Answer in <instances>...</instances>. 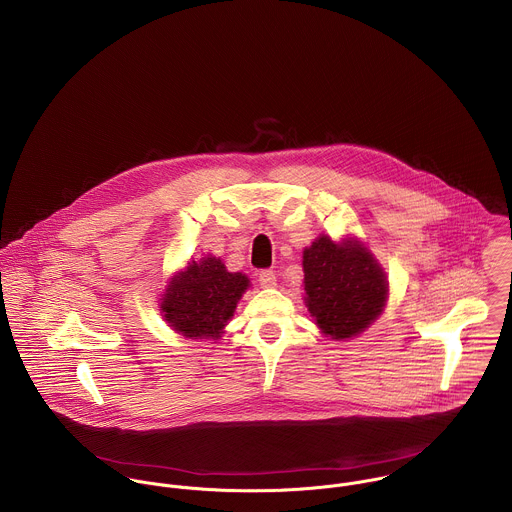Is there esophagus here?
<instances>
[{"label": "esophagus", "mask_w": 512, "mask_h": 512, "mask_svg": "<svg viewBox=\"0 0 512 512\" xmlns=\"http://www.w3.org/2000/svg\"><path fill=\"white\" fill-rule=\"evenodd\" d=\"M258 282L262 288H274L276 286V274L272 270H260L258 272Z\"/></svg>", "instance_id": "34e87169"}]
</instances>
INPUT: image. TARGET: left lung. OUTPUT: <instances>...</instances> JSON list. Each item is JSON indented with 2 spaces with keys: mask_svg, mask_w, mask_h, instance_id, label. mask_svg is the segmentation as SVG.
Returning <instances> with one entry per match:
<instances>
[{
  "mask_svg": "<svg viewBox=\"0 0 512 512\" xmlns=\"http://www.w3.org/2000/svg\"><path fill=\"white\" fill-rule=\"evenodd\" d=\"M302 266L308 312L332 340L355 338L383 312L389 284L361 242L320 236L304 250Z\"/></svg>",
  "mask_w": 512,
  "mask_h": 512,
  "instance_id": "obj_1",
  "label": "left lung"
}]
</instances>
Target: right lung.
<instances>
[{
    "label": "right lung",
    "instance_id": "add662e5",
    "mask_svg": "<svg viewBox=\"0 0 512 512\" xmlns=\"http://www.w3.org/2000/svg\"><path fill=\"white\" fill-rule=\"evenodd\" d=\"M248 286L250 280L242 272H228L216 256L190 260L172 276L161 312L184 338L218 340Z\"/></svg>",
    "mask_w": 512,
    "mask_h": 512
}]
</instances>
